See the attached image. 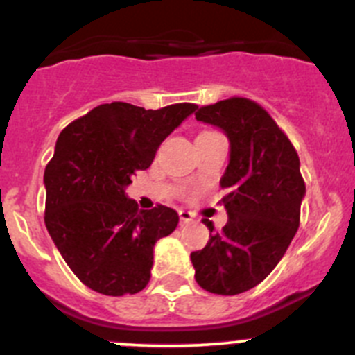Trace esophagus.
Returning <instances> with one entry per match:
<instances>
[{"label":"esophagus","mask_w":355,"mask_h":355,"mask_svg":"<svg viewBox=\"0 0 355 355\" xmlns=\"http://www.w3.org/2000/svg\"><path fill=\"white\" fill-rule=\"evenodd\" d=\"M180 219H181V223H183V225H184V223H191V221H193L195 216L191 214L190 211H184V209H181V211H180Z\"/></svg>","instance_id":"esophagus-1"}]
</instances>
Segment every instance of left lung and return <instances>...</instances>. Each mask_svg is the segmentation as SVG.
<instances>
[{"label": "left lung", "mask_w": 355, "mask_h": 355, "mask_svg": "<svg viewBox=\"0 0 355 355\" xmlns=\"http://www.w3.org/2000/svg\"><path fill=\"white\" fill-rule=\"evenodd\" d=\"M218 127L230 143L223 174V205L228 214L221 234L209 219V242L191 252L195 281L214 295L249 291L284 256L300 226L305 183L291 141L259 104L242 97L219 101L195 113Z\"/></svg>", "instance_id": "obj_1"}]
</instances>
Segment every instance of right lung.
Instances as JSON below:
<instances>
[{
  "label": "right lung",
  "instance_id": "obj_1",
  "mask_svg": "<svg viewBox=\"0 0 355 355\" xmlns=\"http://www.w3.org/2000/svg\"><path fill=\"white\" fill-rule=\"evenodd\" d=\"M195 110L188 103L155 111L101 104L60 132L43 175L45 225L87 288L123 296L150 282L155 244L175 230L180 216L165 205L139 209L125 190Z\"/></svg>",
  "mask_w": 355,
  "mask_h": 355
}]
</instances>
